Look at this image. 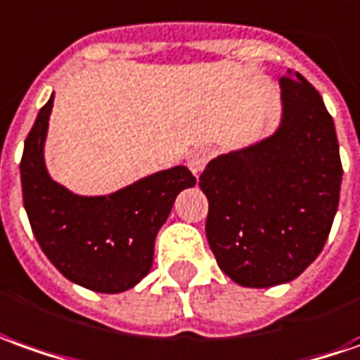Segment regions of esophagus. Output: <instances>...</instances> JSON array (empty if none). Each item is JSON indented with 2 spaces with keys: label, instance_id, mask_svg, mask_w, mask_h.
I'll use <instances>...</instances> for the list:
<instances>
[{
  "label": "esophagus",
  "instance_id": "esophagus-1",
  "mask_svg": "<svg viewBox=\"0 0 360 360\" xmlns=\"http://www.w3.org/2000/svg\"><path fill=\"white\" fill-rule=\"evenodd\" d=\"M210 158H212V153L207 148H194V150H190L188 156H186V165L192 170V174L198 176L204 170Z\"/></svg>",
  "mask_w": 360,
  "mask_h": 360
}]
</instances>
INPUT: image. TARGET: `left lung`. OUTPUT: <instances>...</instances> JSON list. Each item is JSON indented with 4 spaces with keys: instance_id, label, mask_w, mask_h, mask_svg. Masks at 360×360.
Masks as SVG:
<instances>
[{
    "instance_id": "left-lung-1",
    "label": "left lung",
    "mask_w": 360,
    "mask_h": 360,
    "mask_svg": "<svg viewBox=\"0 0 360 360\" xmlns=\"http://www.w3.org/2000/svg\"><path fill=\"white\" fill-rule=\"evenodd\" d=\"M280 125L207 162L205 235L219 269L245 288L298 278L317 259L339 205L341 158L333 119L302 74L282 78Z\"/></svg>"
}]
</instances>
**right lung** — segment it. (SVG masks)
Returning <instances> with one entry per match:
<instances>
[{
  "instance_id": "right-lung-1",
  "label": "right lung",
  "mask_w": 360,
  "mask_h": 360,
  "mask_svg": "<svg viewBox=\"0 0 360 360\" xmlns=\"http://www.w3.org/2000/svg\"><path fill=\"white\" fill-rule=\"evenodd\" d=\"M52 101L54 94L25 141L19 166L25 212L46 259L62 276L101 294L125 292L148 274L158 229L176 195L192 188L195 178L178 165L111 194L72 192L52 180L44 162Z\"/></svg>"
}]
</instances>
